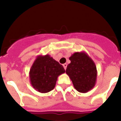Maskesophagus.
I'll use <instances>...</instances> for the list:
<instances>
[{"mask_svg":"<svg viewBox=\"0 0 121 121\" xmlns=\"http://www.w3.org/2000/svg\"><path fill=\"white\" fill-rule=\"evenodd\" d=\"M63 67H64L65 70H66V66H67V64H66V63H64V64L63 65Z\"/></svg>","mask_w":121,"mask_h":121,"instance_id":"esophagus-1","label":"esophagus"}]
</instances>
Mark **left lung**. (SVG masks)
I'll return each mask as SVG.
<instances>
[{
	"instance_id": "left-lung-1",
	"label": "left lung",
	"mask_w": 121,
	"mask_h": 121,
	"mask_svg": "<svg viewBox=\"0 0 121 121\" xmlns=\"http://www.w3.org/2000/svg\"><path fill=\"white\" fill-rule=\"evenodd\" d=\"M66 73L78 92L86 93L95 85L97 71L95 64L84 51L74 53L69 58Z\"/></svg>"
}]
</instances>
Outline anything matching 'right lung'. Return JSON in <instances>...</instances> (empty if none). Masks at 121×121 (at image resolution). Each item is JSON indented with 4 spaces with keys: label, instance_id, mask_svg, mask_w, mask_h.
Segmentation results:
<instances>
[{
    "label": "right lung",
    "instance_id": "add662e5",
    "mask_svg": "<svg viewBox=\"0 0 121 121\" xmlns=\"http://www.w3.org/2000/svg\"><path fill=\"white\" fill-rule=\"evenodd\" d=\"M65 72L63 66L50 55H39L29 71L31 85L41 93H47L55 88L59 75Z\"/></svg>",
    "mask_w": 121,
    "mask_h": 121
}]
</instances>
